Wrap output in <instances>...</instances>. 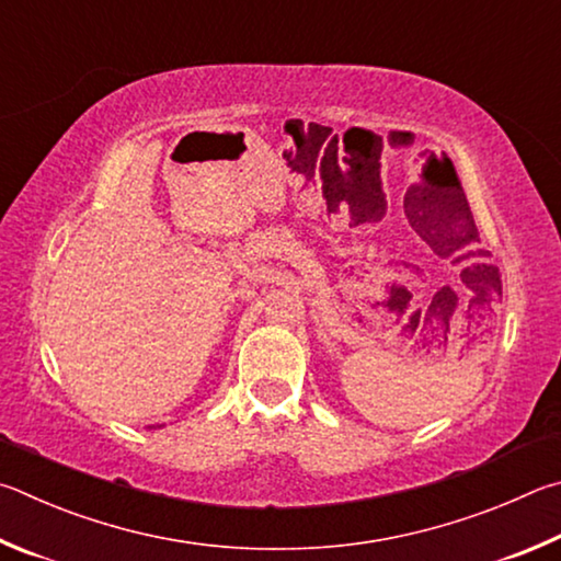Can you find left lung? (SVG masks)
Masks as SVG:
<instances>
[{
	"label": "left lung",
	"instance_id": "left-lung-1",
	"mask_svg": "<svg viewBox=\"0 0 561 561\" xmlns=\"http://www.w3.org/2000/svg\"><path fill=\"white\" fill-rule=\"evenodd\" d=\"M456 219H458V231H456V236H454V243L446 245V251H448V253H456V251L468 249L473 255H480V259H483V255H485L488 251L480 249L478 226H476V221H473V214H470L468 202L463 204V211H460V214L456 216ZM470 253H468V255H470ZM483 265H485V263H483Z\"/></svg>",
	"mask_w": 561,
	"mask_h": 561
}]
</instances>
